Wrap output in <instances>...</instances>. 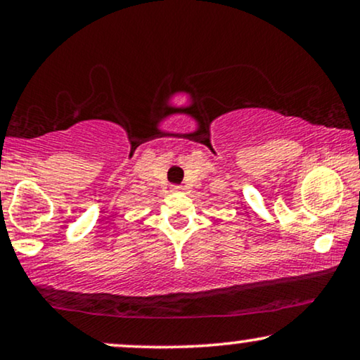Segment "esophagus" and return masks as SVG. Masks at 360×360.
Returning <instances> with one entry per match:
<instances>
[{
  "label": "esophagus",
  "instance_id": "34e87169",
  "mask_svg": "<svg viewBox=\"0 0 360 360\" xmlns=\"http://www.w3.org/2000/svg\"><path fill=\"white\" fill-rule=\"evenodd\" d=\"M170 188H172V191H175V193H179V191H184V188H181L180 185H172Z\"/></svg>",
  "mask_w": 360,
  "mask_h": 360
}]
</instances>
